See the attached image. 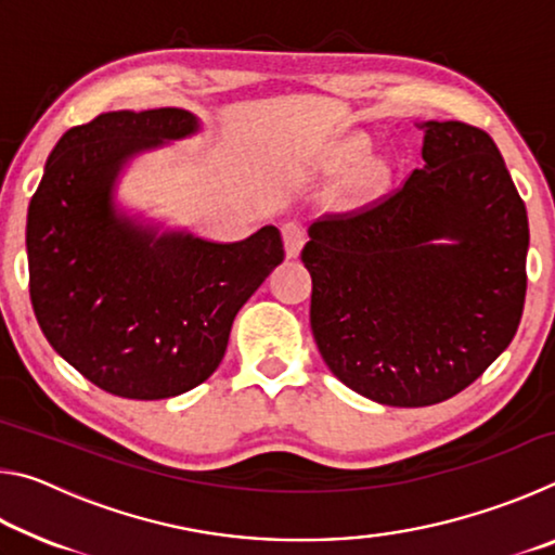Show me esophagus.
Masks as SVG:
<instances>
[{
  "instance_id": "34e87169",
  "label": "esophagus",
  "mask_w": 555,
  "mask_h": 555,
  "mask_svg": "<svg viewBox=\"0 0 555 555\" xmlns=\"http://www.w3.org/2000/svg\"><path fill=\"white\" fill-rule=\"evenodd\" d=\"M281 234H284V247H286V257L294 259L300 255V249H304L306 244V230L300 228L296 222H286L284 228H281Z\"/></svg>"
}]
</instances>
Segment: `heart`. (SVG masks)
<instances>
[{
    "label": "heart",
    "instance_id": "b5f03b06",
    "mask_svg": "<svg viewBox=\"0 0 555 555\" xmlns=\"http://www.w3.org/2000/svg\"><path fill=\"white\" fill-rule=\"evenodd\" d=\"M364 154H367V142H364V139H360V137L343 139V142L337 144L333 152V168L335 171H345V168L360 164ZM384 178H387V168H384L382 162H374V158H370V162H364L354 171L350 193L354 195V198L370 195L384 183Z\"/></svg>",
    "mask_w": 555,
    "mask_h": 555
}]
</instances>
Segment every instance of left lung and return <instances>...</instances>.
<instances>
[{"label":"left lung","instance_id":"1","mask_svg":"<svg viewBox=\"0 0 555 555\" xmlns=\"http://www.w3.org/2000/svg\"><path fill=\"white\" fill-rule=\"evenodd\" d=\"M424 168L384 198L311 224V331L345 387L430 406L509 347L529 218L500 149L465 121H424Z\"/></svg>","mask_w":555,"mask_h":555}]
</instances>
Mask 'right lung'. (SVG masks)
Returning a JSON list of instances; mask_svg holds the SVG:
<instances>
[{"instance_id":"1","label":"right lung","mask_w":555,"mask_h":555,"mask_svg":"<svg viewBox=\"0 0 555 555\" xmlns=\"http://www.w3.org/2000/svg\"><path fill=\"white\" fill-rule=\"evenodd\" d=\"M198 131L178 107L105 112L73 127L43 168L26 218L31 306L46 340L115 397L154 401L218 370L232 321L284 261L267 224L242 242L158 234L115 210L131 156Z\"/></svg>"}]
</instances>
